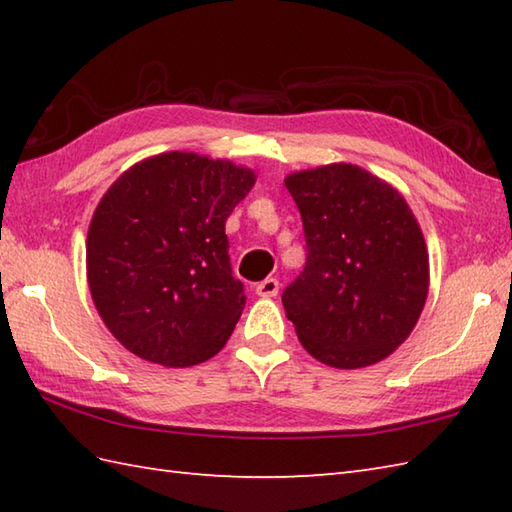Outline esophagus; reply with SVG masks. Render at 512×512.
Wrapping results in <instances>:
<instances>
[{
	"label": "esophagus",
	"instance_id": "obj_1",
	"mask_svg": "<svg viewBox=\"0 0 512 512\" xmlns=\"http://www.w3.org/2000/svg\"><path fill=\"white\" fill-rule=\"evenodd\" d=\"M255 292L259 297H266V299H270V297H277V292H279V281L275 279V277H266L264 281H259V284L255 286Z\"/></svg>",
	"mask_w": 512,
	"mask_h": 512
}]
</instances>
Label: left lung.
<instances>
[{
  "mask_svg": "<svg viewBox=\"0 0 512 512\" xmlns=\"http://www.w3.org/2000/svg\"><path fill=\"white\" fill-rule=\"evenodd\" d=\"M306 266L281 295L317 361L356 369L411 334L429 292V255L405 198L356 165L292 173Z\"/></svg>",
  "mask_w": 512,
  "mask_h": 512,
  "instance_id": "left-lung-1",
  "label": "left lung"
}]
</instances>
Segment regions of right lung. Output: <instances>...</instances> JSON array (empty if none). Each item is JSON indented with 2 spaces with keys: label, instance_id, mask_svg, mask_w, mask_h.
Instances as JSON below:
<instances>
[{
  "label": "right lung",
  "instance_id": "obj_1",
  "mask_svg": "<svg viewBox=\"0 0 512 512\" xmlns=\"http://www.w3.org/2000/svg\"><path fill=\"white\" fill-rule=\"evenodd\" d=\"M253 184L255 173L233 162L169 151L103 195L88 233V281L129 352L189 367L222 350L246 303L224 224Z\"/></svg>",
  "mask_w": 512,
  "mask_h": 512
}]
</instances>
